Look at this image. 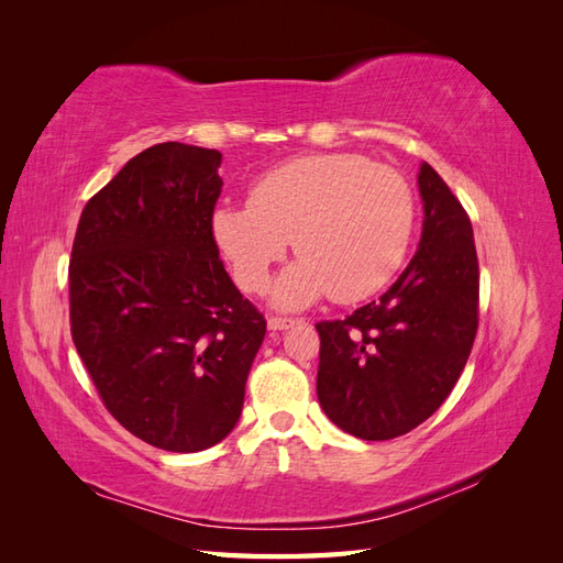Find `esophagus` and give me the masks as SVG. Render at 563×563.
<instances>
[{"instance_id": "esophagus-1", "label": "esophagus", "mask_w": 563, "mask_h": 563, "mask_svg": "<svg viewBox=\"0 0 563 563\" xmlns=\"http://www.w3.org/2000/svg\"><path fill=\"white\" fill-rule=\"evenodd\" d=\"M294 323H298V321L296 319H284V317H269L267 329L269 331H286V329H291Z\"/></svg>"}]
</instances>
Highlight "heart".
Instances as JSON below:
<instances>
[{
	"instance_id": "obj_1",
	"label": "heart",
	"mask_w": 563,
	"mask_h": 563,
	"mask_svg": "<svg viewBox=\"0 0 563 563\" xmlns=\"http://www.w3.org/2000/svg\"><path fill=\"white\" fill-rule=\"evenodd\" d=\"M416 223V197L391 166L327 152L284 162L251 187L249 203L211 216L218 251L244 291L263 294L272 267L294 249L272 300L302 310L323 296L354 302L373 296L399 269Z\"/></svg>"
}]
</instances>
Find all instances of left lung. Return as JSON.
<instances>
[{
    "instance_id": "8db88e82",
    "label": "left lung",
    "mask_w": 563,
    "mask_h": 563,
    "mask_svg": "<svg viewBox=\"0 0 563 563\" xmlns=\"http://www.w3.org/2000/svg\"><path fill=\"white\" fill-rule=\"evenodd\" d=\"M418 251L380 300L321 321L317 397L333 424L366 441L418 428L463 373L479 323L472 223L449 185L422 162Z\"/></svg>"
}]
</instances>
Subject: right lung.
<instances>
[{"mask_svg":"<svg viewBox=\"0 0 563 563\" xmlns=\"http://www.w3.org/2000/svg\"><path fill=\"white\" fill-rule=\"evenodd\" d=\"M223 155L159 143L81 211L70 261L75 347L108 411L147 444L195 453L242 416L265 319L218 258Z\"/></svg>","mask_w":563,"mask_h":563,"instance_id":"1","label":"right lung"}]
</instances>
